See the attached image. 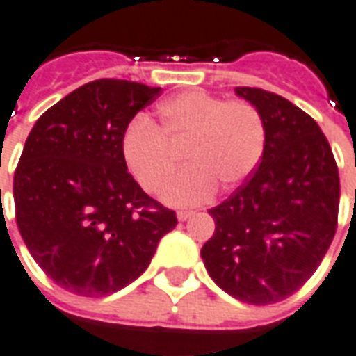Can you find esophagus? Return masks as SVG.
I'll list each match as a JSON object with an SVG mask.
<instances>
[{"instance_id":"obj_1","label":"esophagus","mask_w":356,"mask_h":356,"mask_svg":"<svg viewBox=\"0 0 356 356\" xmlns=\"http://www.w3.org/2000/svg\"><path fill=\"white\" fill-rule=\"evenodd\" d=\"M192 214H194V213H192V211H179V213H177V220H179V222L188 220V218H190V216H192Z\"/></svg>"}]
</instances>
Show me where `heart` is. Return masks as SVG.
Segmentation results:
<instances>
[{
  "mask_svg": "<svg viewBox=\"0 0 356 356\" xmlns=\"http://www.w3.org/2000/svg\"><path fill=\"white\" fill-rule=\"evenodd\" d=\"M159 121L136 119L124 132L123 156L149 194H159L175 170L173 149L183 147L188 166L164 192L170 205H197L216 192L235 190L250 177L265 151V123L246 100H224L184 91L160 102Z\"/></svg>",
  "mask_w": 356,
  "mask_h": 356,
  "instance_id": "obj_1",
  "label": "heart"
}]
</instances>
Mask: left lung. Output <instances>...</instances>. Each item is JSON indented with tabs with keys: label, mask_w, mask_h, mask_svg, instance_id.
<instances>
[{
	"label": "left lung",
	"mask_w": 356,
	"mask_h": 356,
	"mask_svg": "<svg viewBox=\"0 0 356 356\" xmlns=\"http://www.w3.org/2000/svg\"><path fill=\"white\" fill-rule=\"evenodd\" d=\"M235 93L261 113L265 151L250 179L209 209L216 227L202 257L232 297L275 305L305 286L329 250L340 177L332 149L308 113L270 91Z\"/></svg>",
	"instance_id": "left-lung-1"
}]
</instances>
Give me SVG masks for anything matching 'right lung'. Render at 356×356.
I'll return each instance as SVG.
<instances>
[{
    "label": "right lung",
    "instance_id": "right-lung-1",
    "mask_svg": "<svg viewBox=\"0 0 356 356\" xmlns=\"http://www.w3.org/2000/svg\"><path fill=\"white\" fill-rule=\"evenodd\" d=\"M160 88L95 80L46 110L16 166V224L48 278L81 297H104L149 267L177 226L127 172L123 138Z\"/></svg>",
    "mask_w": 356,
    "mask_h": 356
}]
</instances>
